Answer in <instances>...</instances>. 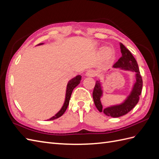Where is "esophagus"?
<instances>
[{
  "mask_svg": "<svg viewBox=\"0 0 159 159\" xmlns=\"http://www.w3.org/2000/svg\"><path fill=\"white\" fill-rule=\"evenodd\" d=\"M97 75V72H95V70H88L87 72H86V76H95Z\"/></svg>",
  "mask_w": 159,
  "mask_h": 159,
  "instance_id": "obj_1",
  "label": "esophagus"
}]
</instances>
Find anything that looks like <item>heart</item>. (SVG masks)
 I'll list each match as a JSON object with an SVG mask.
<instances>
[{
	"instance_id": "heart-1",
	"label": "heart",
	"mask_w": 159,
	"mask_h": 159,
	"mask_svg": "<svg viewBox=\"0 0 159 159\" xmlns=\"http://www.w3.org/2000/svg\"><path fill=\"white\" fill-rule=\"evenodd\" d=\"M113 55L112 50L109 47H106L102 50V55L106 59L111 58Z\"/></svg>"
}]
</instances>
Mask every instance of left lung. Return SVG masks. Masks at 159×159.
I'll use <instances>...</instances> for the list:
<instances>
[{"label": "left lung", "instance_id": "8db88e82", "mask_svg": "<svg viewBox=\"0 0 159 159\" xmlns=\"http://www.w3.org/2000/svg\"><path fill=\"white\" fill-rule=\"evenodd\" d=\"M120 47L122 56L114 64L113 68H120L121 70H124L132 71L136 73V81L134 83V87H133L130 94L128 95L126 99L122 104L107 107V108H103L101 102V98L103 95V91L102 84L99 80L96 81L93 91L94 104L98 110L100 112H104L106 115L114 118L123 116L129 112H130L134 108L139 102V96L141 95L143 85L142 78L140 75L139 67L135 59L129 50L127 49L122 43H120Z\"/></svg>", "mask_w": 159, "mask_h": 159}]
</instances>
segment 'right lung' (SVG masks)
Here are the masks:
<instances>
[{
  "label": "right lung",
  "mask_w": 159,
  "mask_h": 159,
  "mask_svg": "<svg viewBox=\"0 0 159 159\" xmlns=\"http://www.w3.org/2000/svg\"><path fill=\"white\" fill-rule=\"evenodd\" d=\"M43 43H40L38 45H43ZM81 80V76L80 75H77L75 76V78L72 79L70 80L69 81L67 84V88H66V98H65V102L64 103V105L61 107V110L59 111L55 116L53 117H51V119H49V120H52L57 119V118L60 117L62 116L64 113L66 112V109L68 108V106L69 104V102H70V99L71 95L72 93V91L74 89H75L78 84L80 83Z\"/></svg>",
  "instance_id": "obj_1"
}]
</instances>
